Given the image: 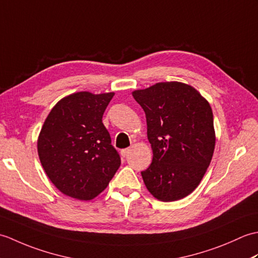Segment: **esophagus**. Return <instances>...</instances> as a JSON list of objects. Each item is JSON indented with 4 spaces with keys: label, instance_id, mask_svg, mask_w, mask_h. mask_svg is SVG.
Segmentation results:
<instances>
[{
    "label": "esophagus",
    "instance_id": "34e87169",
    "mask_svg": "<svg viewBox=\"0 0 258 258\" xmlns=\"http://www.w3.org/2000/svg\"><path fill=\"white\" fill-rule=\"evenodd\" d=\"M128 152H130V149H124V150H122V151H120V155H122L123 157H125V156H127V154H128Z\"/></svg>",
    "mask_w": 258,
    "mask_h": 258
}]
</instances>
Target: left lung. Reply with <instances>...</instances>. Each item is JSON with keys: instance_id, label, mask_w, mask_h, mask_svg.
I'll list each match as a JSON object with an SVG mask.
<instances>
[{"instance_id": "8db88e82", "label": "left lung", "mask_w": 258, "mask_h": 258, "mask_svg": "<svg viewBox=\"0 0 258 258\" xmlns=\"http://www.w3.org/2000/svg\"><path fill=\"white\" fill-rule=\"evenodd\" d=\"M132 94L145 112L153 151L152 164L141 172L146 188L163 202L184 199L201 183L215 149L210 103L180 82H161Z\"/></svg>"}]
</instances>
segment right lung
<instances>
[{
  "mask_svg": "<svg viewBox=\"0 0 258 258\" xmlns=\"http://www.w3.org/2000/svg\"><path fill=\"white\" fill-rule=\"evenodd\" d=\"M114 93L78 92L63 97L47 115L37 139L43 168L55 187L90 201L107 187L120 165L102 122Z\"/></svg>",
  "mask_w": 258,
  "mask_h": 258,
  "instance_id": "obj_1",
  "label": "right lung"
}]
</instances>
